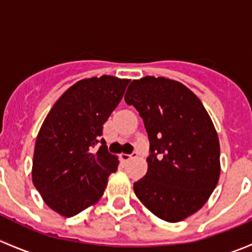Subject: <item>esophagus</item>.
Wrapping results in <instances>:
<instances>
[{
    "label": "esophagus",
    "instance_id": "34e87169",
    "mask_svg": "<svg viewBox=\"0 0 252 252\" xmlns=\"http://www.w3.org/2000/svg\"><path fill=\"white\" fill-rule=\"evenodd\" d=\"M138 156V152L136 151H133L131 152V154H121V159L123 162H128L129 159H131V158H134V157H136Z\"/></svg>",
    "mask_w": 252,
    "mask_h": 252
}]
</instances>
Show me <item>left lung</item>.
<instances>
[{
	"instance_id": "1",
	"label": "left lung",
	"mask_w": 252,
	"mask_h": 252,
	"mask_svg": "<svg viewBox=\"0 0 252 252\" xmlns=\"http://www.w3.org/2000/svg\"><path fill=\"white\" fill-rule=\"evenodd\" d=\"M124 100L139 112L150 141L147 173L134 192L161 220H185L220 179V141L207 111L187 86L162 77L133 80Z\"/></svg>"
}]
</instances>
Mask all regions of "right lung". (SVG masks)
<instances>
[{"mask_svg":"<svg viewBox=\"0 0 252 252\" xmlns=\"http://www.w3.org/2000/svg\"><path fill=\"white\" fill-rule=\"evenodd\" d=\"M129 81L111 75L78 81L58 98L42 123L32 158V183L48 207L64 217L95 204L108 175L117 171L118 159L107 151L101 135Z\"/></svg>","mask_w":252,"mask_h":252,"instance_id":"add662e5","label":"right lung"}]
</instances>
